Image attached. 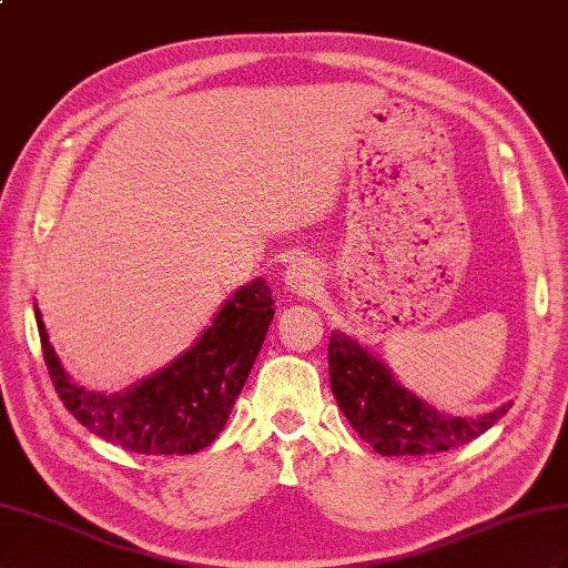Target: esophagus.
Masks as SVG:
<instances>
[{
  "label": "esophagus",
  "instance_id": "obj_1",
  "mask_svg": "<svg viewBox=\"0 0 568 568\" xmlns=\"http://www.w3.org/2000/svg\"><path fill=\"white\" fill-rule=\"evenodd\" d=\"M285 285L297 295H314L322 287V278L310 258H297L285 271Z\"/></svg>",
  "mask_w": 568,
  "mask_h": 568
}]
</instances>
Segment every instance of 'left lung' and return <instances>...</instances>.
I'll return each instance as SVG.
<instances>
[{"label":"left lung","mask_w":568,"mask_h":568,"mask_svg":"<svg viewBox=\"0 0 568 568\" xmlns=\"http://www.w3.org/2000/svg\"><path fill=\"white\" fill-rule=\"evenodd\" d=\"M328 374L333 398L353 429L382 456H425L477 439L511 408L465 419L439 413L400 386L382 359L341 331L331 333Z\"/></svg>","instance_id":"left-lung-1"}]
</instances>
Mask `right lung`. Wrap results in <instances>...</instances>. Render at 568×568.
Masks as SVG:
<instances>
[{
	"label": "right lung",
	"instance_id": "add662e5",
	"mask_svg": "<svg viewBox=\"0 0 568 568\" xmlns=\"http://www.w3.org/2000/svg\"><path fill=\"white\" fill-rule=\"evenodd\" d=\"M264 278L235 290L201 338L168 367L120 394H95L71 382L36 304L42 355L67 410L105 442L143 456H186L225 427L273 318Z\"/></svg>",
	"mask_w": 568,
	"mask_h": 568
}]
</instances>
